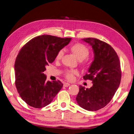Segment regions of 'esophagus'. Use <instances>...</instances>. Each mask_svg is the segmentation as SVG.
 Masks as SVG:
<instances>
[{"mask_svg": "<svg viewBox=\"0 0 134 134\" xmlns=\"http://www.w3.org/2000/svg\"><path fill=\"white\" fill-rule=\"evenodd\" d=\"M70 86V84H69V83L65 82V83H64V87H68V86Z\"/></svg>", "mask_w": 134, "mask_h": 134, "instance_id": "34e87169", "label": "esophagus"}]
</instances>
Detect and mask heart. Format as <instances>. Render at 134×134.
Masks as SVG:
<instances>
[{
	"label": "heart",
	"instance_id": "obj_1",
	"mask_svg": "<svg viewBox=\"0 0 134 134\" xmlns=\"http://www.w3.org/2000/svg\"><path fill=\"white\" fill-rule=\"evenodd\" d=\"M70 50L73 52V53L76 56L77 59L80 61H82L88 56L89 54V51L85 45L81 43H76L70 47ZM64 54V52L63 50H60L58 51L56 56V60L60 61L63 58ZM78 74V71L76 70L71 69L67 70L65 71V77L69 80H73L74 75H77Z\"/></svg>",
	"mask_w": 134,
	"mask_h": 134
}]
</instances>
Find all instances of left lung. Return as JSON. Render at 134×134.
<instances>
[{"label": "left lung", "instance_id": "8db88e82", "mask_svg": "<svg viewBox=\"0 0 134 134\" xmlns=\"http://www.w3.org/2000/svg\"><path fill=\"white\" fill-rule=\"evenodd\" d=\"M92 47L94 59L83 76L85 80L92 81L93 86H80L76 101L80 107L88 111L98 110L112 99L121 80L119 57L108 44L94 38H82Z\"/></svg>", "mask_w": 134, "mask_h": 134}]
</instances>
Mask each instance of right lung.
I'll use <instances>...</instances> for the list:
<instances>
[{
  "mask_svg": "<svg viewBox=\"0 0 134 134\" xmlns=\"http://www.w3.org/2000/svg\"><path fill=\"white\" fill-rule=\"evenodd\" d=\"M71 38L41 35L29 41L19 52L15 63V85L22 99L35 108H42L53 100L63 86L60 81H46V67Z\"/></svg>",
  "mask_w": 134,
  "mask_h": 134,
  "instance_id": "right-lung-1",
  "label": "right lung"
}]
</instances>
